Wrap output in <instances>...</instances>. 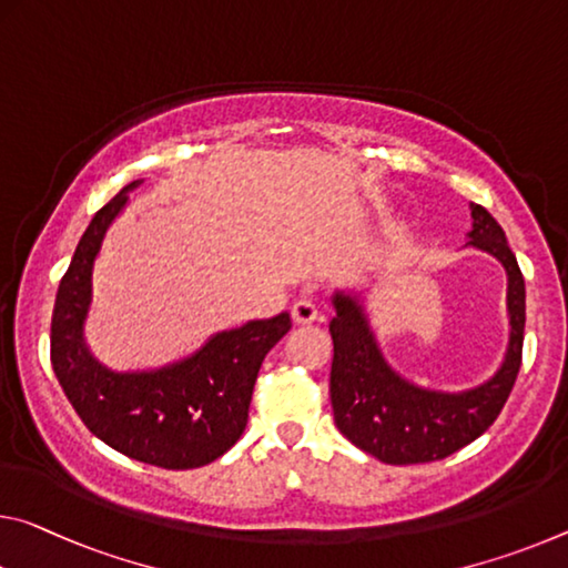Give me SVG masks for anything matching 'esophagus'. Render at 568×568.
I'll return each instance as SVG.
<instances>
[{"label":"esophagus","mask_w":568,"mask_h":568,"mask_svg":"<svg viewBox=\"0 0 568 568\" xmlns=\"http://www.w3.org/2000/svg\"><path fill=\"white\" fill-rule=\"evenodd\" d=\"M291 318H293V323H298V326H308V323H313V321L318 318L316 303L308 301V298L295 301L293 308H291Z\"/></svg>","instance_id":"obj_1"}]
</instances>
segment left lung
I'll list each match as a JSON object with an SVG mask.
<instances>
[{"label": "left lung", "mask_w": 568, "mask_h": 568, "mask_svg": "<svg viewBox=\"0 0 568 568\" xmlns=\"http://www.w3.org/2000/svg\"><path fill=\"white\" fill-rule=\"evenodd\" d=\"M467 247L488 252L506 270L508 346L490 379L460 392L429 389L402 376L384 356L366 313L368 287H336L331 404L341 435L386 465L432 463L470 445L498 417L516 384L526 328V283L506 232L493 214L470 202Z\"/></svg>", "instance_id": "1"}]
</instances>
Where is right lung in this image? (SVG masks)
<instances>
[{
    "label": "right lung",
    "instance_id": "add662e5",
    "mask_svg": "<svg viewBox=\"0 0 568 568\" xmlns=\"http://www.w3.org/2000/svg\"><path fill=\"white\" fill-rule=\"evenodd\" d=\"M141 182L123 186L98 210L78 242L52 311V372L83 425L108 447L139 463L189 470L217 460L245 432L260 364L291 331V316L285 311L217 331L164 366L129 372L105 366L85 336L93 270L108 230Z\"/></svg>",
    "mask_w": 568,
    "mask_h": 568
}]
</instances>
